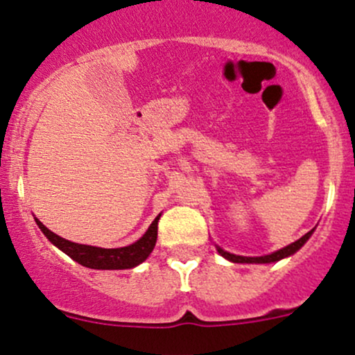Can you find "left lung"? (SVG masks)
<instances>
[{
  "instance_id": "1",
  "label": "left lung",
  "mask_w": 355,
  "mask_h": 355,
  "mask_svg": "<svg viewBox=\"0 0 355 355\" xmlns=\"http://www.w3.org/2000/svg\"><path fill=\"white\" fill-rule=\"evenodd\" d=\"M313 230H315V229H312L311 232H307V234H305L304 237H300L299 240H295V242L291 243V245L280 248V250L272 252V254H268V255H262V257L235 255V254H230V252L223 250V248L218 247V245H215V248H217V252L223 257V259L230 260V262H234V263H272V262H279V260H282V259H287V257L294 255L297 250H300V248L304 247V243L307 242L309 239H311V235L313 234Z\"/></svg>"
}]
</instances>
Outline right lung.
I'll return each instance as SVG.
<instances>
[{
	"label": "right lung",
	"mask_w": 355,
	"mask_h": 355,
	"mask_svg": "<svg viewBox=\"0 0 355 355\" xmlns=\"http://www.w3.org/2000/svg\"><path fill=\"white\" fill-rule=\"evenodd\" d=\"M160 217L162 214H158L153 222L150 223L148 230L137 242L118 248H101L85 245V243L70 242V240L60 237V235L48 230L36 217L35 222L40 227V230L44 234V237L50 240L53 245L58 247L61 252H64L70 259L78 262L80 266L96 268V270H125V268H133L140 266L152 254L155 243H157L158 220H160Z\"/></svg>",
	"instance_id": "add662e5"
}]
</instances>
